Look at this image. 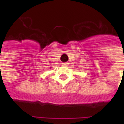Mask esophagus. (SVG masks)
<instances>
[{
    "instance_id": "obj_1",
    "label": "esophagus",
    "mask_w": 124,
    "mask_h": 124,
    "mask_svg": "<svg viewBox=\"0 0 124 124\" xmlns=\"http://www.w3.org/2000/svg\"><path fill=\"white\" fill-rule=\"evenodd\" d=\"M68 63H67V62H65V63H62V65H65V66H67V65H68Z\"/></svg>"
}]
</instances>
